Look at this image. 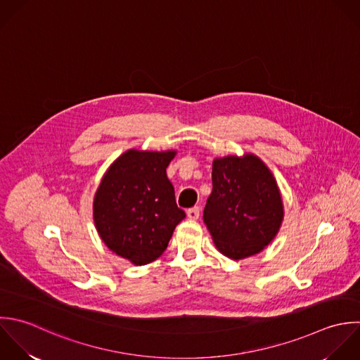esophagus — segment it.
<instances>
[{
	"instance_id": "34e87169",
	"label": "esophagus",
	"mask_w": 360,
	"mask_h": 360,
	"mask_svg": "<svg viewBox=\"0 0 360 360\" xmlns=\"http://www.w3.org/2000/svg\"><path fill=\"white\" fill-rule=\"evenodd\" d=\"M186 214H188V217H189L191 220H198L199 216H200V207H199V206L191 207V209H188Z\"/></svg>"
}]
</instances>
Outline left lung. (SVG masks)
<instances>
[{
    "label": "left lung",
    "instance_id": "8db88e82",
    "mask_svg": "<svg viewBox=\"0 0 360 360\" xmlns=\"http://www.w3.org/2000/svg\"><path fill=\"white\" fill-rule=\"evenodd\" d=\"M213 191L203 220L219 251L243 259L262 251L276 236L283 205L276 181L255 155L213 161Z\"/></svg>",
    "mask_w": 360,
    "mask_h": 360
}]
</instances>
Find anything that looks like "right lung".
I'll return each instance as SVG.
<instances>
[{
	"label": "right lung",
	"instance_id": "1",
	"mask_svg": "<svg viewBox=\"0 0 360 360\" xmlns=\"http://www.w3.org/2000/svg\"><path fill=\"white\" fill-rule=\"evenodd\" d=\"M174 155L130 150L110 165L96 191L94 219L102 241L136 265L155 261L185 219L167 178Z\"/></svg>",
	"mask_w": 360,
	"mask_h": 360
}]
</instances>
